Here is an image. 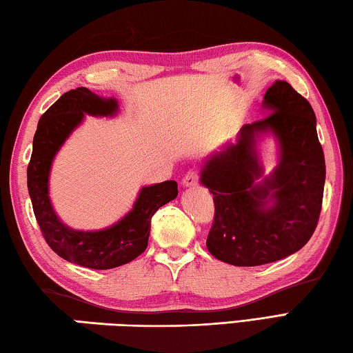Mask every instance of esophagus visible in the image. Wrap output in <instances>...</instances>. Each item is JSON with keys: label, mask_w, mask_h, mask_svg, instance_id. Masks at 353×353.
<instances>
[{"label": "esophagus", "mask_w": 353, "mask_h": 353, "mask_svg": "<svg viewBox=\"0 0 353 353\" xmlns=\"http://www.w3.org/2000/svg\"><path fill=\"white\" fill-rule=\"evenodd\" d=\"M197 183H199V176L196 171H188L182 179L183 187H194V185H197Z\"/></svg>", "instance_id": "34e87169"}]
</instances>
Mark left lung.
<instances>
[{
  "label": "left lung",
  "mask_w": 353,
  "mask_h": 353,
  "mask_svg": "<svg viewBox=\"0 0 353 353\" xmlns=\"http://www.w3.org/2000/svg\"><path fill=\"white\" fill-rule=\"evenodd\" d=\"M262 108L270 114L243 125L201 166V183L214 199L207 248L216 259L254 267L284 259L303 248L321 213L325 162L316 117L303 95L284 80L267 89ZM272 135L277 166L264 175L259 140Z\"/></svg>",
  "instance_id": "1"
}]
</instances>
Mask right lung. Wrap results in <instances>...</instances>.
<instances>
[{
  "instance_id": "1",
  "label": "right lung",
  "mask_w": 353,
  "mask_h": 353,
  "mask_svg": "<svg viewBox=\"0 0 353 353\" xmlns=\"http://www.w3.org/2000/svg\"><path fill=\"white\" fill-rule=\"evenodd\" d=\"M119 101L100 97L88 88L65 92L38 121L28 166V190L38 225L48 245L68 262L94 270L128 264L148 247L151 217L177 197V182L165 181L142 187L128 213L101 230H75L55 213L49 196V177L57 152L61 150L85 115L115 117Z\"/></svg>"
}]
</instances>
